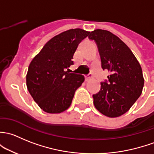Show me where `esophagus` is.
<instances>
[{
    "label": "esophagus",
    "instance_id": "34e87169",
    "mask_svg": "<svg viewBox=\"0 0 154 154\" xmlns=\"http://www.w3.org/2000/svg\"><path fill=\"white\" fill-rule=\"evenodd\" d=\"M91 79H92V76H91V74H87V75L85 76V81H86V82L90 81Z\"/></svg>",
    "mask_w": 154,
    "mask_h": 154
}]
</instances>
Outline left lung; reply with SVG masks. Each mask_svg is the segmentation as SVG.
I'll use <instances>...</instances> for the list:
<instances>
[{"mask_svg": "<svg viewBox=\"0 0 154 154\" xmlns=\"http://www.w3.org/2000/svg\"><path fill=\"white\" fill-rule=\"evenodd\" d=\"M96 42L103 70H108V80L93 94L97 109L108 117H117L127 112L141 95L144 86L142 68L131 50L117 36L106 30L90 33Z\"/></svg>", "mask_w": 154, "mask_h": 154, "instance_id": "8db88e82", "label": "left lung"}]
</instances>
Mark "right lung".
<instances>
[{
	"instance_id": "right-lung-1",
	"label": "right lung",
	"mask_w": 154,
	"mask_h": 154,
	"mask_svg": "<svg viewBox=\"0 0 154 154\" xmlns=\"http://www.w3.org/2000/svg\"><path fill=\"white\" fill-rule=\"evenodd\" d=\"M89 33L81 29L62 32L48 40L32 60L26 74L27 88L43 111L58 114L71 106L85 77L66 69L74 64V52Z\"/></svg>"
}]
</instances>
